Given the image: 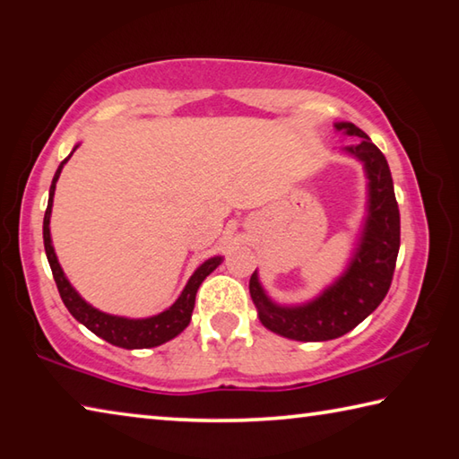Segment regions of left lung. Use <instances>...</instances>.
I'll list each match as a JSON object with an SVG mask.
<instances>
[{
    "mask_svg": "<svg viewBox=\"0 0 459 459\" xmlns=\"http://www.w3.org/2000/svg\"><path fill=\"white\" fill-rule=\"evenodd\" d=\"M336 129L351 137L342 152L360 161L368 180L367 216L344 273L314 299L295 306L271 299L257 271L248 281L261 324L279 336L298 342L340 338L367 320L391 287L401 245V216L386 158L354 123L340 121Z\"/></svg>",
    "mask_w": 459,
    "mask_h": 459,
    "instance_id": "8db88e82",
    "label": "left lung"
}]
</instances>
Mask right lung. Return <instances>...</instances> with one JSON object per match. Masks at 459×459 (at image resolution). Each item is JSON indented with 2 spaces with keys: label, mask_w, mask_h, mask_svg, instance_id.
Returning a JSON list of instances; mask_svg holds the SVG:
<instances>
[{
  "label": "right lung",
  "mask_w": 459,
  "mask_h": 459,
  "mask_svg": "<svg viewBox=\"0 0 459 459\" xmlns=\"http://www.w3.org/2000/svg\"><path fill=\"white\" fill-rule=\"evenodd\" d=\"M79 145H74V150ZM73 150V153H74ZM71 153V155H73ZM71 155L65 161H60V166L56 169V174L52 178V186H50V194H48V208H46L44 214V248H46V257H48L54 281H56L58 293L68 312L73 314L76 322H81L82 325L97 333L99 338L107 340L108 344L119 346V348H127V351H139V348H153L164 344V342L176 338L178 333L184 332L188 328V324L192 320V312H194V301H196V291L202 285V281L212 273V271L221 265L222 257L216 255V257L206 259L198 269L194 271L192 277L188 279V283L182 290V293L178 295V299L172 306L158 316H150V317H126V316H113L107 312H100V309L92 307L89 301H84L81 298V293L74 290L68 281L65 271H62L56 253H54L52 247V237H50V214H52V202H54V190H56V182L60 178L62 168Z\"/></svg>",
  "instance_id": "1"
}]
</instances>
